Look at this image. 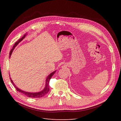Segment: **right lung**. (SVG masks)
Segmentation results:
<instances>
[{
  "instance_id": "obj_1",
  "label": "right lung",
  "mask_w": 121,
  "mask_h": 121,
  "mask_svg": "<svg viewBox=\"0 0 121 121\" xmlns=\"http://www.w3.org/2000/svg\"><path fill=\"white\" fill-rule=\"evenodd\" d=\"M26 35H27V34H25L23 36V37H22V38L20 39L17 42H16L15 43H14V45L13 47V48L12 49V50H11L10 52V53H9V57L11 56V55H12V52H13V49H14V48H15V47L17 46V45L18 44H19L22 41V40L25 37V36H26ZM55 72H56V71L53 72L52 73H51L50 74H49L48 76H47V78L46 79V84H45V86L44 87V89L42 90V91H40V92H35V93L28 92H26V91L22 90L20 89L19 88H17L15 85H14V84L13 82V80L11 79V78H10V79L11 82H12V83L13 84V86H14V87L16 88V90L17 91H19V92H20L21 93H22L23 94H25V95H26L27 96H28L29 97H31V98H40V97H42L44 96L45 95H46L47 93L49 92V81H50V79L52 78V76L54 74Z\"/></svg>"
}]
</instances>
